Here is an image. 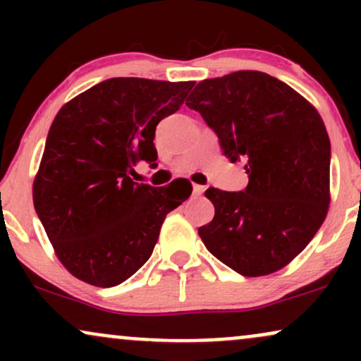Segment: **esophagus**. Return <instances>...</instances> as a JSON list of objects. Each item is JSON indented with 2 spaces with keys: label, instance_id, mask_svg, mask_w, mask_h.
<instances>
[{
  "label": "esophagus",
  "instance_id": "1",
  "mask_svg": "<svg viewBox=\"0 0 361 361\" xmlns=\"http://www.w3.org/2000/svg\"><path fill=\"white\" fill-rule=\"evenodd\" d=\"M205 192V186L202 185H193V195H202Z\"/></svg>",
  "mask_w": 361,
  "mask_h": 361
}]
</instances>
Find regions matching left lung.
Here are the masks:
<instances>
[{"instance_id": "8db88e82", "label": "left lung", "mask_w": 361, "mask_h": 361, "mask_svg": "<svg viewBox=\"0 0 361 361\" xmlns=\"http://www.w3.org/2000/svg\"><path fill=\"white\" fill-rule=\"evenodd\" d=\"M231 163L246 161L244 192L209 188L215 215L198 229L217 259L243 276L281 270L316 235L329 209L331 142L321 115L267 73L204 80L186 100Z\"/></svg>"}]
</instances>
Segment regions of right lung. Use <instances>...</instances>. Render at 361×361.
<instances>
[{
  "label": "right lung",
  "instance_id": "1",
  "mask_svg": "<svg viewBox=\"0 0 361 361\" xmlns=\"http://www.w3.org/2000/svg\"><path fill=\"white\" fill-rule=\"evenodd\" d=\"M193 81L111 78L57 111L39 173L35 212L57 258L94 287H115L152 255L166 215L192 185L135 183L134 166H156V126L183 105Z\"/></svg>",
  "mask_w": 361,
  "mask_h": 361
}]
</instances>
